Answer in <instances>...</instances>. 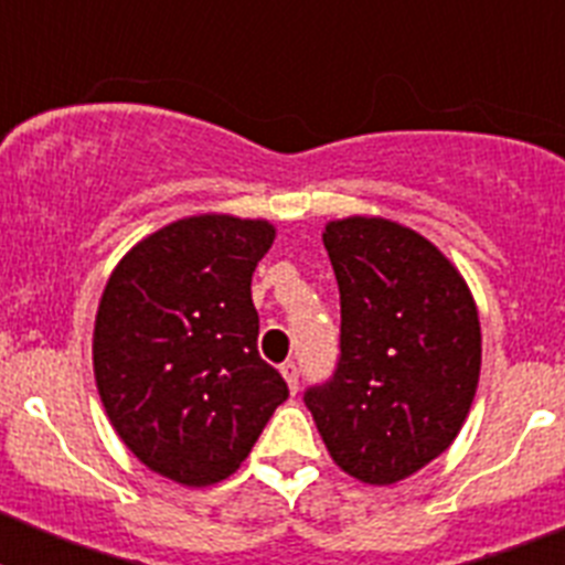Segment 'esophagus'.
Instances as JSON below:
<instances>
[{"mask_svg":"<svg viewBox=\"0 0 565 565\" xmlns=\"http://www.w3.org/2000/svg\"><path fill=\"white\" fill-rule=\"evenodd\" d=\"M279 371H282V376H286L291 393H297L299 391V364L297 362H286L282 367H279Z\"/></svg>","mask_w":565,"mask_h":565,"instance_id":"34e87169","label":"esophagus"}]
</instances>
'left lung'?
<instances>
[{"mask_svg": "<svg viewBox=\"0 0 565 565\" xmlns=\"http://www.w3.org/2000/svg\"><path fill=\"white\" fill-rule=\"evenodd\" d=\"M322 243L342 306L339 362L306 404L348 476L396 483L456 441L476 398V299L430 239L384 217L331 221Z\"/></svg>", "mask_w": 565, "mask_h": 565, "instance_id": "8db88e82", "label": "left lung"}]
</instances>
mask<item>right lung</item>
Instances as JSON below:
<instances>
[{"mask_svg":"<svg viewBox=\"0 0 565 565\" xmlns=\"http://www.w3.org/2000/svg\"><path fill=\"white\" fill-rule=\"evenodd\" d=\"M274 243L266 221L183 217L115 266L93 333L98 396L152 472L209 487L246 461L286 379L257 351L252 274Z\"/></svg>","mask_w":565,"mask_h":565,"instance_id":"add662e5","label":"right lung"}]
</instances>
